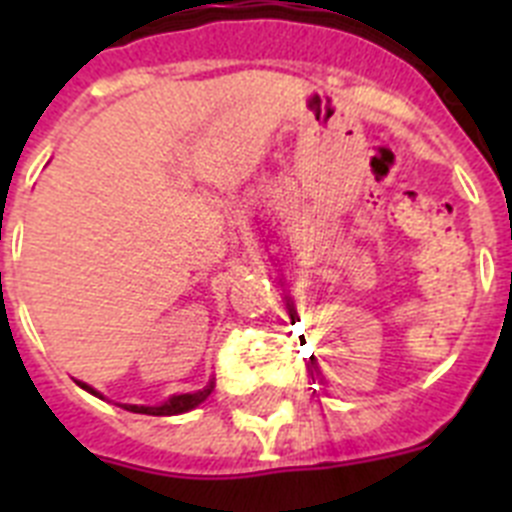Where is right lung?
<instances>
[{"label": "right lung", "instance_id": "right-lung-1", "mask_svg": "<svg viewBox=\"0 0 512 512\" xmlns=\"http://www.w3.org/2000/svg\"><path fill=\"white\" fill-rule=\"evenodd\" d=\"M79 387H84L87 392H92V395L102 397L99 395L94 387H89V384L79 382ZM212 387H215V382H210L205 387V390H197V392H187V395H174L169 397V400L164 402V405H153V408H148V405H122L125 410H130V413H143V415H182V413H189V410H194L197 405H200L202 400H207L212 392Z\"/></svg>", "mask_w": 512, "mask_h": 512}]
</instances>
